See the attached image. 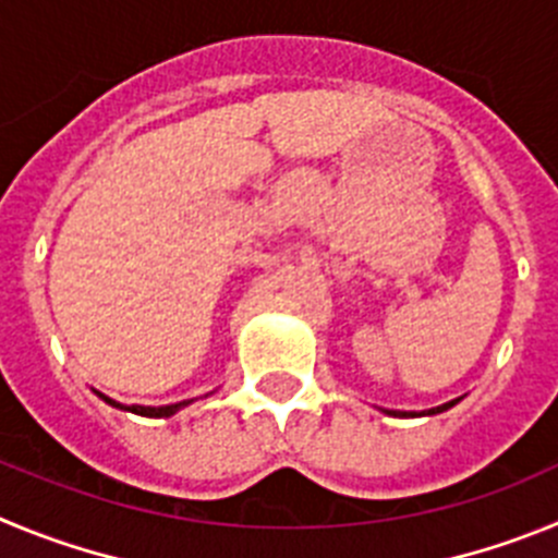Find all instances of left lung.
<instances>
[{
    "instance_id": "left-lung-1",
    "label": "left lung",
    "mask_w": 558,
    "mask_h": 558,
    "mask_svg": "<svg viewBox=\"0 0 558 558\" xmlns=\"http://www.w3.org/2000/svg\"><path fill=\"white\" fill-rule=\"evenodd\" d=\"M459 400H461V398H456V400H450V403H441V405H436V409L420 411V414H414V411H386V414H391V416H425V414H441V411L453 409V405L459 403Z\"/></svg>"
}]
</instances>
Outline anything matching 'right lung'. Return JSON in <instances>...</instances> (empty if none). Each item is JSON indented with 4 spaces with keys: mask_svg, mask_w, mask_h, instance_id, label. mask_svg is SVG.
<instances>
[{
    "mask_svg": "<svg viewBox=\"0 0 558 558\" xmlns=\"http://www.w3.org/2000/svg\"><path fill=\"white\" fill-rule=\"evenodd\" d=\"M97 395H99V398L105 400V403H108V405H113V409L133 411V414H142V416H172V414H178V411L183 409V405H189V403H192V400H183V403H172V405H158V409H155V405H122V403H117V400L105 398L102 391H97Z\"/></svg>",
    "mask_w": 558,
    "mask_h": 558,
    "instance_id": "right-lung-1",
    "label": "right lung"
}]
</instances>
